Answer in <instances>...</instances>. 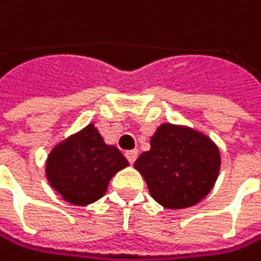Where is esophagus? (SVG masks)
Instances as JSON below:
<instances>
[{
    "label": "esophagus",
    "mask_w": 261,
    "mask_h": 261,
    "mask_svg": "<svg viewBox=\"0 0 261 261\" xmlns=\"http://www.w3.org/2000/svg\"><path fill=\"white\" fill-rule=\"evenodd\" d=\"M125 156L129 161V164H133L138 158V150H128V152H125Z\"/></svg>",
    "instance_id": "esophagus-1"
}]
</instances>
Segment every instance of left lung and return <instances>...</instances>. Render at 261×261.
I'll return each instance as SVG.
<instances>
[{"label": "left lung", "instance_id": "obj_1", "mask_svg": "<svg viewBox=\"0 0 261 261\" xmlns=\"http://www.w3.org/2000/svg\"><path fill=\"white\" fill-rule=\"evenodd\" d=\"M135 167L144 177L150 196L169 210L199 203L216 183L221 169L218 145L196 129L163 123L150 139V150Z\"/></svg>", "mask_w": 261, "mask_h": 261}]
</instances>
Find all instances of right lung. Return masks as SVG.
Wrapping results in <instances>:
<instances>
[{"instance_id": "1", "label": "right lung", "mask_w": 261, "mask_h": 261, "mask_svg": "<svg viewBox=\"0 0 261 261\" xmlns=\"http://www.w3.org/2000/svg\"><path fill=\"white\" fill-rule=\"evenodd\" d=\"M128 161L116 145H108L94 123L53 147L45 174L65 202L89 205L101 199L111 180Z\"/></svg>"}]
</instances>
